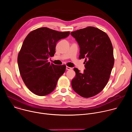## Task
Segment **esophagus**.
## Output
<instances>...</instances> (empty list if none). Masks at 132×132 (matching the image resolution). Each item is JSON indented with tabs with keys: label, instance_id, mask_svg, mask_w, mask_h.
<instances>
[{
	"label": "esophagus",
	"instance_id": "34e87169",
	"mask_svg": "<svg viewBox=\"0 0 132 132\" xmlns=\"http://www.w3.org/2000/svg\"><path fill=\"white\" fill-rule=\"evenodd\" d=\"M66 69L67 70H71L72 68L71 67H68V66H66Z\"/></svg>",
	"mask_w": 132,
	"mask_h": 132
}]
</instances>
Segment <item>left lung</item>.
I'll return each instance as SVG.
<instances>
[{
    "label": "left lung",
    "instance_id": "1",
    "mask_svg": "<svg viewBox=\"0 0 132 132\" xmlns=\"http://www.w3.org/2000/svg\"><path fill=\"white\" fill-rule=\"evenodd\" d=\"M70 34L80 48L79 59H85L82 73L73 70L76 76L71 80L73 90L80 96L90 98L100 93L106 85L114 63L113 49L108 35L101 30L88 27Z\"/></svg>",
    "mask_w": 132,
    "mask_h": 132
}]
</instances>
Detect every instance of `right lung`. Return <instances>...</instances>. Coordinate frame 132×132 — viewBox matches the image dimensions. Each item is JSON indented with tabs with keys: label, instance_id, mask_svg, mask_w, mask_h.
<instances>
[{
	"label": "right lung",
	"instance_id": "obj_1",
	"mask_svg": "<svg viewBox=\"0 0 132 132\" xmlns=\"http://www.w3.org/2000/svg\"><path fill=\"white\" fill-rule=\"evenodd\" d=\"M69 32H59L46 27L31 32L24 39L18 56L19 69L28 89L36 95L44 96L55 88L66 66L47 62L55 53L57 42Z\"/></svg>",
	"mask_w": 132,
	"mask_h": 132
}]
</instances>
